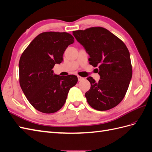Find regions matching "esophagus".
<instances>
[{"label": "esophagus", "mask_w": 152, "mask_h": 152, "mask_svg": "<svg viewBox=\"0 0 152 152\" xmlns=\"http://www.w3.org/2000/svg\"><path fill=\"white\" fill-rule=\"evenodd\" d=\"M77 77H78V80H79V81H81V80H84V77H80V76H77Z\"/></svg>", "instance_id": "1"}]
</instances>
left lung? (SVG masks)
Listing matches in <instances>:
<instances>
[{"mask_svg":"<svg viewBox=\"0 0 152 152\" xmlns=\"http://www.w3.org/2000/svg\"><path fill=\"white\" fill-rule=\"evenodd\" d=\"M73 35L90 55L89 63L99 67L101 79L91 77L90 90L85 94L88 103L99 111L117 106L126 94L132 77L130 55L126 46L117 36L102 27L73 31Z\"/></svg>","mask_w":152,"mask_h":152,"instance_id":"8db88e82","label":"left lung"}]
</instances>
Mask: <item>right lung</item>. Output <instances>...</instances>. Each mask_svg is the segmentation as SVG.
Here are the masks:
<instances>
[{
	"label": "right lung",
	"mask_w": 152,
	"mask_h": 152,
	"mask_svg": "<svg viewBox=\"0 0 152 152\" xmlns=\"http://www.w3.org/2000/svg\"><path fill=\"white\" fill-rule=\"evenodd\" d=\"M73 37L66 32L40 33L22 54L19 61V83L29 103L40 112L53 113L64 106L69 89L78 81L76 75L62 77L53 73L55 64Z\"/></svg>",
	"instance_id": "right-lung-1"
}]
</instances>
